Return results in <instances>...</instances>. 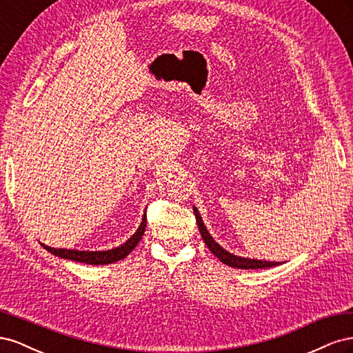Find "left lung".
<instances>
[{
    "instance_id": "1",
    "label": "left lung",
    "mask_w": 353,
    "mask_h": 353,
    "mask_svg": "<svg viewBox=\"0 0 353 353\" xmlns=\"http://www.w3.org/2000/svg\"><path fill=\"white\" fill-rule=\"evenodd\" d=\"M194 215L197 219V225L200 230V234L203 240H205L206 245L209 248V250L216 256V258L228 266H232V268H240V270H262V268H271V266H276L280 265V262H268V261H258V259H249V258H241V256H236L230 252H227L225 249H222L221 245L212 239L210 234L208 232L205 223H203L200 213L196 208H193Z\"/></svg>"
}]
</instances>
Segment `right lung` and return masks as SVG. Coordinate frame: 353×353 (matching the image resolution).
Returning <instances> with one entry per match:
<instances>
[{"label": "right lung", "mask_w": 353, "mask_h": 353, "mask_svg": "<svg viewBox=\"0 0 353 353\" xmlns=\"http://www.w3.org/2000/svg\"><path fill=\"white\" fill-rule=\"evenodd\" d=\"M145 223H147V216L144 215L141 225L135 231L134 236L128 241H125L123 244H121L119 248H114L112 250L85 252V250H70V249H54V248H50V245H46V244H42V248L63 259H70V261H77V262L88 263V265L114 263L117 261L126 258V256L137 248V244L140 243V240L143 239V234L145 231Z\"/></svg>", "instance_id": "add662e5"}]
</instances>
